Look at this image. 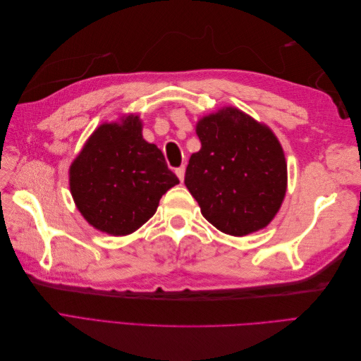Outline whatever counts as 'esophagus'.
Segmentation results:
<instances>
[{
    "label": "esophagus",
    "mask_w": 361,
    "mask_h": 361,
    "mask_svg": "<svg viewBox=\"0 0 361 361\" xmlns=\"http://www.w3.org/2000/svg\"><path fill=\"white\" fill-rule=\"evenodd\" d=\"M174 173H176V176H178V178H179V180L182 182V180H183V178H185V166L178 167L176 170H174Z\"/></svg>",
    "instance_id": "obj_1"
}]
</instances>
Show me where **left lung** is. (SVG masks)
<instances>
[{"instance_id": "obj_1", "label": "left lung", "mask_w": 361, "mask_h": 361, "mask_svg": "<svg viewBox=\"0 0 361 361\" xmlns=\"http://www.w3.org/2000/svg\"><path fill=\"white\" fill-rule=\"evenodd\" d=\"M202 149L191 155L185 185L218 231L244 236L267 227L288 185L285 154L274 133L233 106L199 120Z\"/></svg>"}]
</instances>
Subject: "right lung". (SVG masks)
<instances>
[{"label":"right lung","instance_id":"obj_1","mask_svg":"<svg viewBox=\"0 0 361 361\" xmlns=\"http://www.w3.org/2000/svg\"><path fill=\"white\" fill-rule=\"evenodd\" d=\"M71 192L87 223L113 236L135 232L179 183L162 152L141 134L138 116L104 123L69 170Z\"/></svg>","mask_w":361,"mask_h":361}]
</instances>
